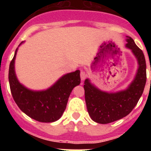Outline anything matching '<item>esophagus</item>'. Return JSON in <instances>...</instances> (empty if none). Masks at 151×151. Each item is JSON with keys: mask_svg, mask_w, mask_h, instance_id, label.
<instances>
[{"mask_svg": "<svg viewBox=\"0 0 151 151\" xmlns=\"http://www.w3.org/2000/svg\"><path fill=\"white\" fill-rule=\"evenodd\" d=\"M86 76H87V74H86V73H85L84 70H82V71H81V73H80V77H81V79L83 81V80L86 78Z\"/></svg>", "mask_w": 151, "mask_h": 151, "instance_id": "34e87169", "label": "esophagus"}]
</instances>
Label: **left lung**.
Segmentation results:
<instances>
[{
	"mask_svg": "<svg viewBox=\"0 0 151 151\" xmlns=\"http://www.w3.org/2000/svg\"><path fill=\"white\" fill-rule=\"evenodd\" d=\"M126 41L125 47L132 50L138 65L135 76L127 88L114 93L104 91L93 85L89 78L85 80L88 112L92 120L97 123H110L129 115L143 94L147 79L145 55L131 37L127 36Z\"/></svg>",
	"mask_w": 151,
	"mask_h": 151,
	"instance_id": "8db88e82",
	"label": "left lung"
}]
</instances>
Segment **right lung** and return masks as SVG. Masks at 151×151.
Wrapping results in <instances>:
<instances>
[{
    "label": "right lung",
    "instance_id": "add662e5",
    "mask_svg": "<svg viewBox=\"0 0 151 151\" xmlns=\"http://www.w3.org/2000/svg\"><path fill=\"white\" fill-rule=\"evenodd\" d=\"M22 43L23 41L19 45ZM17 50L18 47L9 68V83L13 100L24 113L35 120L41 122L58 120L66 110L72 91L80 84V71L76 70L65 74L46 90H30L19 82L16 75Z\"/></svg>",
    "mask_w": 151,
    "mask_h": 151
}]
</instances>
